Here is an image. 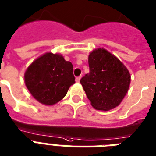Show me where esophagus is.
Masks as SVG:
<instances>
[{
	"mask_svg": "<svg viewBox=\"0 0 156 156\" xmlns=\"http://www.w3.org/2000/svg\"><path fill=\"white\" fill-rule=\"evenodd\" d=\"M80 79H81V76H78V77H76V78H75L76 82H80Z\"/></svg>",
	"mask_w": 156,
	"mask_h": 156,
	"instance_id": "1",
	"label": "esophagus"
}]
</instances>
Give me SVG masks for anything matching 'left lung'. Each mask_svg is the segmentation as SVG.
<instances>
[{"label":"left lung","mask_w":156,"mask_h":156,"mask_svg":"<svg viewBox=\"0 0 156 156\" xmlns=\"http://www.w3.org/2000/svg\"><path fill=\"white\" fill-rule=\"evenodd\" d=\"M88 62L90 73L80 82L92 106L104 111L118 106L129 90V70L116 56L103 48L91 52Z\"/></svg>","instance_id":"obj_1"}]
</instances>
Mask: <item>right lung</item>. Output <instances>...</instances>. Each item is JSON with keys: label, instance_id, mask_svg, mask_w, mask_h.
Returning a JSON list of instances; mask_svg holds the SVG:
<instances>
[{"label": "right lung", "instance_id": "obj_1", "mask_svg": "<svg viewBox=\"0 0 156 156\" xmlns=\"http://www.w3.org/2000/svg\"><path fill=\"white\" fill-rule=\"evenodd\" d=\"M27 90L47 105L58 102L75 83L73 65L58 54L46 53L28 66L24 74Z\"/></svg>", "mask_w": 156, "mask_h": 156}]
</instances>
